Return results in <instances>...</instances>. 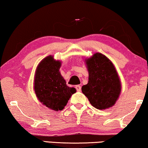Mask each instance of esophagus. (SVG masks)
Instances as JSON below:
<instances>
[{
	"instance_id": "1",
	"label": "esophagus",
	"mask_w": 148,
	"mask_h": 148,
	"mask_svg": "<svg viewBox=\"0 0 148 148\" xmlns=\"http://www.w3.org/2000/svg\"><path fill=\"white\" fill-rule=\"evenodd\" d=\"M75 89L77 90V91H78V92H80L81 90H82V87H81L80 86H79V85H77V86H75Z\"/></svg>"
}]
</instances>
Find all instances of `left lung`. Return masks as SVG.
<instances>
[{
  "instance_id": "left-lung-1",
  "label": "left lung",
  "mask_w": 148,
  "mask_h": 148,
  "mask_svg": "<svg viewBox=\"0 0 148 148\" xmlns=\"http://www.w3.org/2000/svg\"><path fill=\"white\" fill-rule=\"evenodd\" d=\"M89 72L88 84L82 90L90 104L104 110L115 104L121 88L118 74L112 62L101 53H96L86 60Z\"/></svg>"
}]
</instances>
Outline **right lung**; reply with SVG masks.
Returning a JSON list of instances; mask_svg holds the SVG:
<instances>
[{"label": "right lung", "instance_id": "obj_1", "mask_svg": "<svg viewBox=\"0 0 148 148\" xmlns=\"http://www.w3.org/2000/svg\"><path fill=\"white\" fill-rule=\"evenodd\" d=\"M61 62L47 56L38 64L34 79V90L38 100L54 110H62L72 94L74 88L66 86L59 72Z\"/></svg>", "mask_w": 148, "mask_h": 148}]
</instances>
